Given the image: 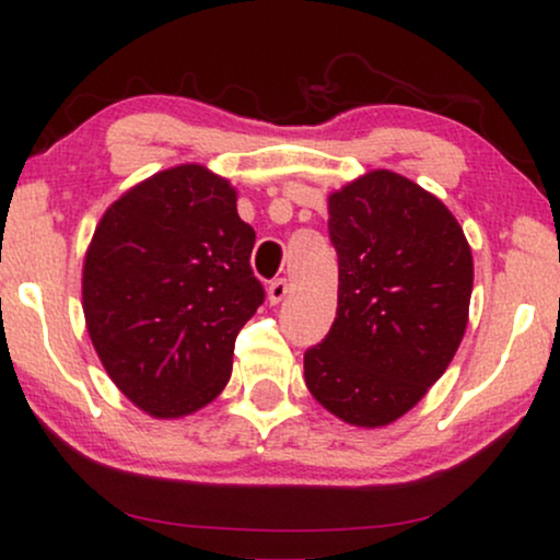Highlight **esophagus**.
<instances>
[{
    "label": "esophagus",
    "instance_id": "1",
    "mask_svg": "<svg viewBox=\"0 0 560 560\" xmlns=\"http://www.w3.org/2000/svg\"><path fill=\"white\" fill-rule=\"evenodd\" d=\"M289 294V281L287 279H273L271 284H268V302L271 304H279L281 300H287Z\"/></svg>",
    "mask_w": 560,
    "mask_h": 560
}]
</instances>
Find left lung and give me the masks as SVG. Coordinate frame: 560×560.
Masks as SVG:
<instances>
[{"instance_id":"obj_1","label":"left lung","mask_w":560,"mask_h":560,"mask_svg":"<svg viewBox=\"0 0 560 560\" xmlns=\"http://www.w3.org/2000/svg\"><path fill=\"white\" fill-rule=\"evenodd\" d=\"M338 312L304 353L319 405L358 428L409 412L456 355L468 323L474 258L441 199L392 171L330 194Z\"/></svg>"}]
</instances>
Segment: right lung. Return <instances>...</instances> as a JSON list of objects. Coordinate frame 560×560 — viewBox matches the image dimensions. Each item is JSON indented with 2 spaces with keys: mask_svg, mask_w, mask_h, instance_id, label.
Returning <instances> with one entry per match:
<instances>
[{
  "mask_svg": "<svg viewBox=\"0 0 560 560\" xmlns=\"http://www.w3.org/2000/svg\"><path fill=\"white\" fill-rule=\"evenodd\" d=\"M253 243L233 186L194 163L145 178L104 212L84 260L86 330L143 412L182 417L225 389L237 332L266 300Z\"/></svg>",
  "mask_w": 560,
  "mask_h": 560,
  "instance_id": "add662e5",
  "label": "right lung"
}]
</instances>
